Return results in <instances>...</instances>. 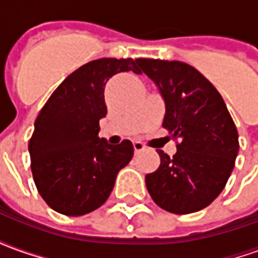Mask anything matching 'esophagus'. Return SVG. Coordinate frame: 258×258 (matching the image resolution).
Here are the masks:
<instances>
[{"mask_svg":"<svg viewBox=\"0 0 258 258\" xmlns=\"http://www.w3.org/2000/svg\"><path fill=\"white\" fill-rule=\"evenodd\" d=\"M144 149H145V145H144L142 142H138V141H135V142H134L135 153H140V152H142Z\"/></svg>","mask_w":258,"mask_h":258,"instance_id":"esophagus-1","label":"esophagus"}]
</instances>
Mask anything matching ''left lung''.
I'll return each mask as SVG.
<instances>
[{"label":"left lung","mask_w":258,"mask_h":258,"mask_svg":"<svg viewBox=\"0 0 258 258\" xmlns=\"http://www.w3.org/2000/svg\"><path fill=\"white\" fill-rule=\"evenodd\" d=\"M137 64L164 99L163 127L181 138L173 157L157 151L160 166L146 174L148 192L174 214L202 210L221 194L232 173L238 130L216 87L190 64L145 58Z\"/></svg>","instance_id":"obj_1"}]
</instances>
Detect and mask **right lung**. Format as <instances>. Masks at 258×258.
<instances>
[{
    "label": "right lung",
    "instance_id": "obj_1",
    "mask_svg": "<svg viewBox=\"0 0 258 258\" xmlns=\"http://www.w3.org/2000/svg\"><path fill=\"white\" fill-rule=\"evenodd\" d=\"M141 73L137 59L102 58L83 64L49 96L29 142L31 173L38 194L64 216H84L110 196L118 171L133 159L134 146L99 138L107 113L105 85L121 72Z\"/></svg>",
    "mask_w": 258,
    "mask_h": 258
}]
</instances>
